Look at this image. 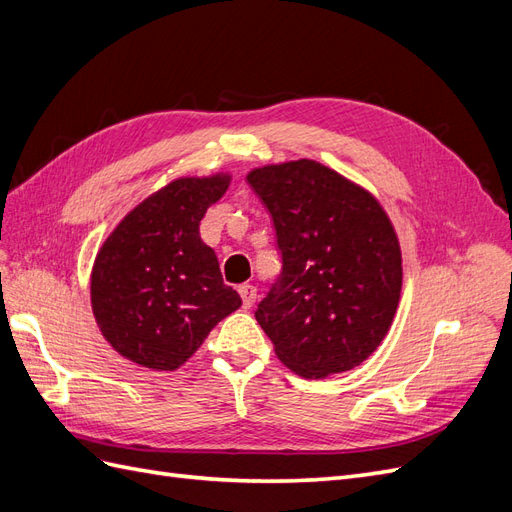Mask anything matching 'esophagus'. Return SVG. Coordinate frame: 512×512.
<instances>
[{"mask_svg":"<svg viewBox=\"0 0 512 512\" xmlns=\"http://www.w3.org/2000/svg\"><path fill=\"white\" fill-rule=\"evenodd\" d=\"M239 294L243 299V307H252L256 303V288L252 284H241Z\"/></svg>","mask_w":512,"mask_h":512,"instance_id":"obj_1","label":"esophagus"}]
</instances>
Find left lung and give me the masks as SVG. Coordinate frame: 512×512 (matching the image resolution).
Here are the masks:
<instances>
[{
	"mask_svg": "<svg viewBox=\"0 0 512 512\" xmlns=\"http://www.w3.org/2000/svg\"><path fill=\"white\" fill-rule=\"evenodd\" d=\"M247 181L269 209L282 275L256 320L303 378L361 365L389 333L401 294L397 232L378 200L316 160L260 166Z\"/></svg>",
	"mask_w": 512,
	"mask_h": 512,
	"instance_id": "left-lung-1",
	"label": "left lung"
}]
</instances>
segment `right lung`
Returning <instances> with one entry per match:
<instances>
[{
	"mask_svg": "<svg viewBox=\"0 0 512 512\" xmlns=\"http://www.w3.org/2000/svg\"><path fill=\"white\" fill-rule=\"evenodd\" d=\"M230 179L215 173L170 181L138 203L98 250L91 309L106 342L128 361L173 371L241 307L198 232Z\"/></svg>",
	"mask_w": 512,
	"mask_h": 512,
	"instance_id": "1",
	"label": "right lung"
}]
</instances>
